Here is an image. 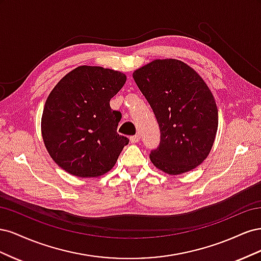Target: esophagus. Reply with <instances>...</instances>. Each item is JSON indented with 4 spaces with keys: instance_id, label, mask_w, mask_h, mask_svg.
<instances>
[{
    "instance_id": "obj_1",
    "label": "esophagus",
    "mask_w": 261,
    "mask_h": 261,
    "mask_svg": "<svg viewBox=\"0 0 261 261\" xmlns=\"http://www.w3.org/2000/svg\"><path fill=\"white\" fill-rule=\"evenodd\" d=\"M129 139H130V143L132 144H137L138 141L140 140V136L139 135H135V136H132Z\"/></svg>"
}]
</instances>
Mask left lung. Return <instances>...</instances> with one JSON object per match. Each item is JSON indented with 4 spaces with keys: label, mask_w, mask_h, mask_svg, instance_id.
<instances>
[{
    "label": "left lung",
    "mask_w": 261,
    "mask_h": 261,
    "mask_svg": "<svg viewBox=\"0 0 261 261\" xmlns=\"http://www.w3.org/2000/svg\"><path fill=\"white\" fill-rule=\"evenodd\" d=\"M133 77L160 127V145L150 153L154 167L178 175L200 165L218 130V108L206 83L175 59L154 60Z\"/></svg>",
    "instance_id": "left-lung-1"
}]
</instances>
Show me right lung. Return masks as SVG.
I'll return each mask as SVG.
<instances>
[{"mask_svg":"<svg viewBox=\"0 0 261 261\" xmlns=\"http://www.w3.org/2000/svg\"><path fill=\"white\" fill-rule=\"evenodd\" d=\"M126 75L101 66H78L54 87L41 117L44 146L60 168L78 177H97L111 170L128 138L116 129L121 113L110 100Z\"/></svg>","mask_w":261,"mask_h":261,"instance_id":"add662e5","label":"right lung"}]
</instances>
